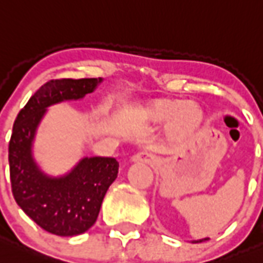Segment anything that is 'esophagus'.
I'll return each instance as SVG.
<instances>
[{"instance_id": "obj_1", "label": "esophagus", "mask_w": 263, "mask_h": 263, "mask_svg": "<svg viewBox=\"0 0 263 263\" xmlns=\"http://www.w3.org/2000/svg\"><path fill=\"white\" fill-rule=\"evenodd\" d=\"M133 162H141V163H155L156 156L151 152H138L132 158Z\"/></svg>"}]
</instances>
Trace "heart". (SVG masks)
Returning <instances> with one entry per match:
<instances>
[{
  "label": "heart",
  "instance_id": "1",
  "mask_svg": "<svg viewBox=\"0 0 263 263\" xmlns=\"http://www.w3.org/2000/svg\"><path fill=\"white\" fill-rule=\"evenodd\" d=\"M151 114L155 121L166 123L176 122V126L182 134L192 133L203 119L200 109L184 103H159L152 108Z\"/></svg>",
  "mask_w": 263,
  "mask_h": 263
}]
</instances>
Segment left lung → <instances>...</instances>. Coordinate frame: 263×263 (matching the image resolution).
Segmentation results:
<instances>
[{
    "mask_svg": "<svg viewBox=\"0 0 263 263\" xmlns=\"http://www.w3.org/2000/svg\"><path fill=\"white\" fill-rule=\"evenodd\" d=\"M205 240H209V237H205V239H200V240H193V243H201V241H205Z\"/></svg>",
    "mask_w": 263,
    "mask_h": 263,
    "instance_id": "obj_1",
    "label": "left lung"
}]
</instances>
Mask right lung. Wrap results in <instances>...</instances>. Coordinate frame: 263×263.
Returning a JSON list of instances; mask_svg holds the SVG:
<instances>
[{"mask_svg":"<svg viewBox=\"0 0 263 263\" xmlns=\"http://www.w3.org/2000/svg\"><path fill=\"white\" fill-rule=\"evenodd\" d=\"M101 81L52 79L30 97L13 123L8 155L12 193L20 209L53 235H81L95 225L104 196L118 177L119 163L115 158H83L66 176L49 177L32 158L36 127L48 107L83 99Z\"/></svg>","mask_w":263,"mask_h":263,"instance_id":"right-lung-1","label":"right lung"}]
</instances>
